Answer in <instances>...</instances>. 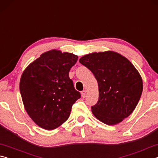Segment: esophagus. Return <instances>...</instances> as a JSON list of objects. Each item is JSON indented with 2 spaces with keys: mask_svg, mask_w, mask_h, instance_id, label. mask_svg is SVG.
I'll list each match as a JSON object with an SVG mask.
<instances>
[{
  "mask_svg": "<svg viewBox=\"0 0 158 158\" xmlns=\"http://www.w3.org/2000/svg\"><path fill=\"white\" fill-rule=\"evenodd\" d=\"M81 96H82L83 98H85V95H86V91H85V90H83V91H81Z\"/></svg>",
  "mask_w": 158,
  "mask_h": 158,
  "instance_id": "obj_1",
  "label": "esophagus"
}]
</instances>
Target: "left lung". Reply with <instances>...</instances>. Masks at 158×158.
I'll return each mask as SVG.
<instances>
[{
    "mask_svg": "<svg viewBox=\"0 0 158 158\" xmlns=\"http://www.w3.org/2000/svg\"><path fill=\"white\" fill-rule=\"evenodd\" d=\"M98 83L99 99L91 106L94 116L106 125L123 121L135 110L143 90L141 75L130 61L118 53H92L79 59Z\"/></svg>",
    "mask_w": 158,
    "mask_h": 158,
    "instance_id": "obj_1",
    "label": "left lung"
}]
</instances>
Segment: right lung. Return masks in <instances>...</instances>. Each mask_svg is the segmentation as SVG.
<instances>
[{
	"label": "right lung",
	"mask_w": 158,
	"mask_h": 158,
	"mask_svg": "<svg viewBox=\"0 0 158 158\" xmlns=\"http://www.w3.org/2000/svg\"><path fill=\"white\" fill-rule=\"evenodd\" d=\"M78 56L53 49L41 54L25 69L19 89L29 116L43 129L54 130L66 121L81 98L69 72Z\"/></svg>",
	"instance_id": "add662e5"
}]
</instances>
